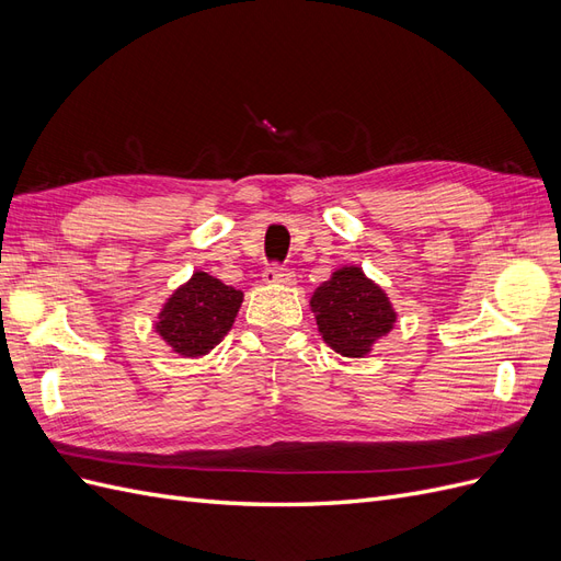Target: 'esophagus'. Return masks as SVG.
I'll return each mask as SVG.
<instances>
[{"label":"esophagus","instance_id":"esophagus-1","mask_svg":"<svg viewBox=\"0 0 561 561\" xmlns=\"http://www.w3.org/2000/svg\"><path fill=\"white\" fill-rule=\"evenodd\" d=\"M262 276H264L266 283H276V285H293V283H295V274H293V271L280 266V264L266 266Z\"/></svg>","mask_w":561,"mask_h":561}]
</instances>
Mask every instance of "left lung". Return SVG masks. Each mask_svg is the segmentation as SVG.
<instances>
[{
    "instance_id": "left-lung-1",
    "label": "left lung",
    "mask_w": 561,
    "mask_h": 561,
    "mask_svg": "<svg viewBox=\"0 0 561 561\" xmlns=\"http://www.w3.org/2000/svg\"><path fill=\"white\" fill-rule=\"evenodd\" d=\"M311 309L325 344L346 358H363L396 322L386 293L360 266L336 268L313 293Z\"/></svg>"
}]
</instances>
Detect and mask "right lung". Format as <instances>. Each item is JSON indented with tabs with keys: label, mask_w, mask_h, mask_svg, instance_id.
Masks as SVG:
<instances>
[{
	"label": "right lung",
	"mask_w": 561,
	"mask_h": 561,
	"mask_svg": "<svg viewBox=\"0 0 561 561\" xmlns=\"http://www.w3.org/2000/svg\"><path fill=\"white\" fill-rule=\"evenodd\" d=\"M241 301V290H233L231 285L208 276L206 271H196L163 304L157 332L184 358L206 355L231 330Z\"/></svg>",
	"instance_id": "add662e5"
}]
</instances>
